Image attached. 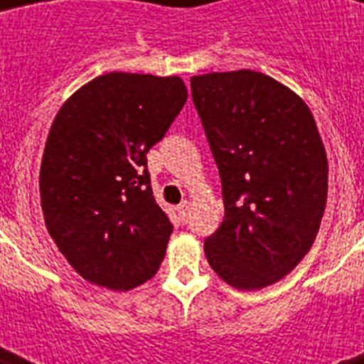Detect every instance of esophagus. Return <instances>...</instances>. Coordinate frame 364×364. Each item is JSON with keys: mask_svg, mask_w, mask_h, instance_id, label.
Here are the masks:
<instances>
[{"mask_svg": "<svg viewBox=\"0 0 364 364\" xmlns=\"http://www.w3.org/2000/svg\"><path fill=\"white\" fill-rule=\"evenodd\" d=\"M191 202L188 200H185V202H181L179 204V208H177V211H179V217H181V221L185 223L188 219V213H191Z\"/></svg>", "mask_w": 364, "mask_h": 364, "instance_id": "34e87169", "label": "esophagus"}]
</instances>
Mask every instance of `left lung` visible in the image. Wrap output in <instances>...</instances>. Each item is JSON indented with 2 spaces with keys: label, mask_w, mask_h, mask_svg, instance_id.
Listing matches in <instances>:
<instances>
[{
  "label": "left lung",
  "mask_w": 364,
  "mask_h": 364,
  "mask_svg": "<svg viewBox=\"0 0 364 364\" xmlns=\"http://www.w3.org/2000/svg\"><path fill=\"white\" fill-rule=\"evenodd\" d=\"M191 90L225 204L205 259L230 287H268L304 259L325 213L328 164L314 115L259 71L194 75Z\"/></svg>",
  "instance_id": "8db88e82"
}]
</instances>
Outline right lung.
I'll use <instances>...</instances> for the list:
<instances>
[{"label":"right lung","mask_w":364,"mask_h":364,"mask_svg":"<svg viewBox=\"0 0 364 364\" xmlns=\"http://www.w3.org/2000/svg\"><path fill=\"white\" fill-rule=\"evenodd\" d=\"M187 102L181 77L111 71L65 100L39 173L45 225L87 282L130 291L159 272L173 230L147 153Z\"/></svg>","instance_id":"right-lung-1"}]
</instances>
